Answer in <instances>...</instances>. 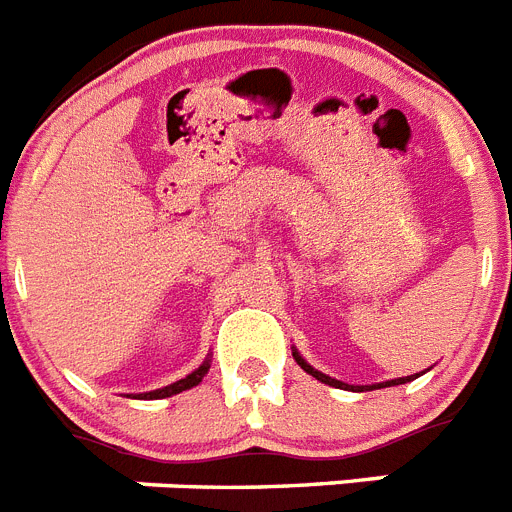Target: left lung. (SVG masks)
Listing matches in <instances>:
<instances>
[{
    "mask_svg": "<svg viewBox=\"0 0 512 512\" xmlns=\"http://www.w3.org/2000/svg\"><path fill=\"white\" fill-rule=\"evenodd\" d=\"M291 353H293V358H296V363H299V366L304 368L306 373H311L314 379L322 381V384H330V386H337V389H348V391H371V389H384V386H399V384H407V381L417 379V376H422V373H425V371H420V373H415V376H402V379L381 381V384H371V386H355V384H345V381L332 379V376H327V373L317 371V368H311L309 363H306L304 358H301V353H299V350H296V348H291Z\"/></svg>",
    "mask_w": 512,
    "mask_h": 512,
    "instance_id": "left-lung-1",
    "label": "left lung"
}]
</instances>
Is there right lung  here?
I'll return each instance as SVG.
<instances>
[{
    "label": "right lung",
    "instance_id": "obj_1",
    "mask_svg": "<svg viewBox=\"0 0 512 512\" xmlns=\"http://www.w3.org/2000/svg\"><path fill=\"white\" fill-rule=\"evenodd\" d=\"M208 368H211V361H203L201 366L195 368L193 373H188L185 379L175 381V384L164 386V389H154V391H144V394H126V397H136V399H162V397H172V394H180V391L190 389V386H198L203 381V376L208 373Z\"/></svg>",
    "mask_w": 512,
    "mask_h": 512
}]
</instances>
